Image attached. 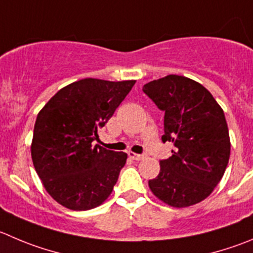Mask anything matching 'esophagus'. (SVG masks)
I'll list each match as a JSON object with an SVG mask.
<instances>
[{
	"label": "esophagus",
	"mask_w": 253,
	"mask_h": 253,
	"mask_svg": "<svg viewBox=\"0 0 253 253\" xmlns=\"http://www.w3.org/2000/svg\"><path fill=\"white\" fill-rule=\"evenodd\" d=\"M128 155H129V158H131L133 160H141V159H144V155H140V154H135V153H133V151H129Z\"/></svg>",
	"instance_id": "esophagus-1"
}]
</instances>
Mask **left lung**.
Listing matches in <instances>:
<instances>
[{
    "label": "left lung",
    "mask_w": 253,
    "mask_h": 253,
    "mask_svg": "<svg viewBox=\"0 0 253 253\" xmlns=\"http://www.w3.org/2000/svg\"><path fill=\"white\" fill-rule=\"evenodd\" d=\"M143 92L165 113L163 143L175 145L149 187L174 208L200 203L222 179L230 159L223 110L205 86L176 74L149 82Z\"/></svg>",
    "instance_id": "obj_1"
}]
</instances>
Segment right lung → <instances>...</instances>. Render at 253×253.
I'll return each instance as SVG.
<instances>
[{"label":"right lung","mask_w":253,"mask_h":253,"mask_svg":"<svg viewBox=\"0 0 253 253\" xmlns=\"http://www.w3.org/2000/svg\"><path fill=\"white\" fill-rule=\"evenodd\" d=\"M135 81L85 78L64 86L36 119L31 154L48 194L76 211L104 203L128 155L93 146Z\"/></svg>","instance_id":"1"}]
</instances>
